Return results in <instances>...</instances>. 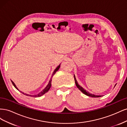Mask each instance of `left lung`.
Wrapping results in <instances>:
<instances>
[{"instance_id":"left-lung-1","label":"left lung","mask_w":127,"mask_h":127,"mask_svg":"<svg viewBox=\"0 0 127 127\" xmlns=\"http://www.w3.org/2000/svg\"><path fill=\"white\" fill-rule=\"evenodd\" d=\"M74 78H75V83H76V86L77 87V88H78V89L81 91L83 93H84V94H85L86 95L88 96H90V97H101L102 96L101 95H95L94 94H92L90 93H89V92L86 91V90H85L84 89V88L80 86L79 84H78V82L77 81V80L76 79V77H75V76L74 75ZM116 85H115L114 86H116Z\"/></svg>"}]
</instances>
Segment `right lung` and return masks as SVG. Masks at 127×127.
<instances>
[{"mask_svg":"<svg viewBox=\"0 0 127 127\" xmlns=\"http://www.w3.org/2000/svg\"><path fill=\"white\" fill-rule=\"evenodd\" d=\"M60 64L55 69V70L53 71V73H52V76H51V78H50V80H49V83H48V84L47 85V86H46L45 87V88L44 89H43V90H42L40 93H38L37 94H36V95H29V94H24V93H22L23 94H24V95H27V96H33V97H40V96H42L43 95H44V94H45L46 93H47V92H48V91L50 90V87H51V82H52V77H53V76L55 74V73L59 70V69L60 68ZM11 83H12V84H13V85H14V86L16 88V89L17 90H18V88L16 87V85H15V83L12 81V80H11Z\"/></svg>","mask_w":127,"mask_h":127,"instance_id":"1","label":"right lung"}]
</instances>
